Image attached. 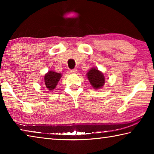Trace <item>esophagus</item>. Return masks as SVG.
<instances>
[{
    "instance_id": "34e87169",
    "label": "esophagus",
    "mask_w": 154,
    "mask_h": 154,
    "mask_svg": "<svg viewBox=\"0 0 154 154\" xmlns=\"http://www.w3.org/2000/svg\"><path fill=\"white\" fill-rule=\"evenodd\" d=\"M77 70L76 69H72V70H71V73H72V74H75V73H77Z\"/></svg>"
}]
</instances>
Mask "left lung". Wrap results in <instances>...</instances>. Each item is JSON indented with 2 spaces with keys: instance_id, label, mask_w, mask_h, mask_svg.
<instances>
[{
  "instance_id": "left-lung-1",
  "label": "left lung",
  "mask_w": 154,
  "mask_h": 154,
  "mask_svg": "<svg viewBox=\"0 0 154 154\" xmlns=\"http://www.w3.org/2000/svg\"><path fill=\"white\" fill-rule=\"evenodd\" d=\"M87 78L90 84L95 90L100 89L105 85V78L102 72L99 71L97 68L93 67L90 69L86 74Z\"/></svg>"
}]
</instances>
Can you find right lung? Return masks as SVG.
I'll return each instance as SVG.
<instances>
[{
    "label": "right lung",
    "mask_w": 154,
    "mask_h": 154,
    "mask_svg": "<svg viewBox=\"0 0 154 154\" xmlns=\"http://www.w3.org/2000/svg\"><path fill=\"white\" fill-rule=\"evenodd\" d=\"M62 77V74L58 73L54 71H49L43 76V85L49 91L55 90V88L58 85L60 79Z\"/></svg>",
    "instance_id": "1"
}]
</instances>
